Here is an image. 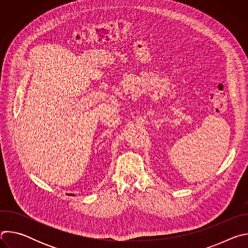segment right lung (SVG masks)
<instances>
[{
    "label": "right lung",
    "mask_w": 248,
    "mask_h": 248,
    "mask_svg": "<svg viewBox=\"0 0 248 248\" xmlns=\"http://www.w3.org/2000/svg\"><path fill=\"white\" fill-rule=\"evenodd\" d=\"M68 195H72V196H73V195H74V194H70V193H68Z\"/></svg>",
    "instance_id": "obj_1"
}]
</instances>
